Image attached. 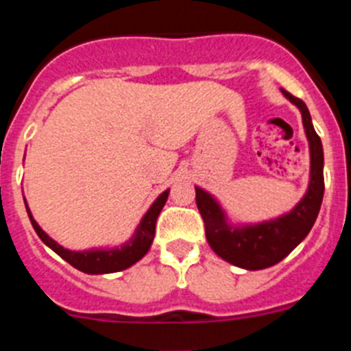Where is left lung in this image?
Wrapping results in <instances>:
<instances>
[{
	"mask_svg": "<svg viewBox=\"0 0 351 351\" xmlns=\"http://www.w3.org/2000/svg\"><path fill=\"white\" fill-rule=\"evenodd\" d=\"M283 95L302 114V125L309 141L311 153V178L309 188L304 198L288 214L281 218L263 221L258 225L230 226L226 223L225 213L218 202L207 191L195 188L197 191V207L202 214L206 225V237L209 246L218 256L230 262L232 265L258 271L276 265L285 258L291 250L302 243L316 221L324 198V149L320 137L313 128L311 116L300 98H295L288 91L281 89Z\"/></svg>",
	"mask_w": 351,
	"mask_h": 351,
	"instance_id": "1",
	"label": "left lung"
}]
</instances>
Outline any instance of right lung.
<instances>
[{
	"label": "right lung",
	"mask_w": 351,
	"mask_h": 351,
	"mask_svg": "<svg viewBox=\"0 0 351 351\" xmlns=\"http://www.w3.org/2000/svg\"><path fill=\"white\" fill-rule=\"evenodd\" d=\"M167 198H169V190L163 191L160 197L154 200V204L149 207L147 213L144 214L141 225L135 230V235L130 239L128 243L123 244L121 247H114V250H91V251H70L64 250L63 246L52 241L45 232L38 226V223L33 219L29 209H27V216L31 219V225L42 239L43 243L47 244L52 251H56L63 260H66L70 265H73L79 271L86 272V274H108V272H119L123 269H128L135 262L142 258L149 251L154 239V230H156V219L160 216L161 209L165 206Z\"/></svg>",
	"instance_id": "right-lung-1"
}]
</instances>
